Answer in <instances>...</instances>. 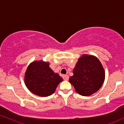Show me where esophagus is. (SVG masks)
<instances>
[{"label":"esophagus","instance_id":"1","mask_svg":"<svg viewBox=\"0 0 124 124\" xmlns=\"http://www.w3.org/2000/svg\"><path fill=\"white\" fill-rule=\"evenodd\" d=\"M63 78L64 80H68L69 79V76L68 75H63Z\"/></svg>","mask_w":124,"mask_h":124}]
</instances>
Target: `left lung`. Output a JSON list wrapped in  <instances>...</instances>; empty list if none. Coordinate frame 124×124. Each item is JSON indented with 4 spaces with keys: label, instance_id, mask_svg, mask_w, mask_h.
Instances as JSON below:
<instances>
[{
    "label": "left lung",
    "instance_id": "left-lung-1",
    "mask_svg": "<svg viewBox=\"0 0 124 124\" xmlns=\"http://www.w3.org/2000/svg\"><path fill=\"white\" fill-rule=\"evenodd\" d=\"M69 81L77 93L84 96L93 94L100 89L105 78L101 62L94 56L83 54L78 60Z\"/></svg>",
    "mask_w": 124,
    "mask_h": 124
}]
</instances>
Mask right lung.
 <instances>
[{"instance_id":"1","label":"right lung","mask_w":124,"mask_h":124,"mask_svg":"<svg viewBox=\"0 0 124 124\" xmlns=\"http://www.w3.org/2000/svg\"><path fill=\"white\" fill-rule=\"evenodd\" d=\"M62 81V77L49 67V62L43 61L32 62L25 73L24 82L28 89L41 97L52 95Z\"/></svg>"}]
</instances>
